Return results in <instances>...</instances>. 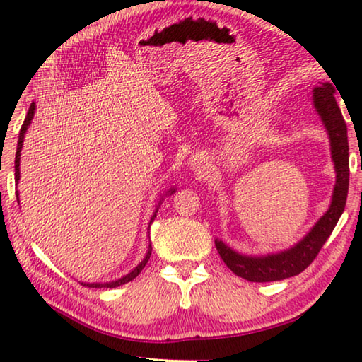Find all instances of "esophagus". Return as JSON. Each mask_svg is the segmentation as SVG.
Listing matches in <instances>:
<instances>
[{
	"mask_svg": "<svg viewBox=\"0 0 362 362\" xmlns=\"http://www.w3.org/2000/svg\"><path fill=\"white\" fill-rule=\"evenodd\" d=\"M188 166L198 175H206L207 170H209V164H207V159L203 155H193L188 159Z\"/></svg>",
	"mask_w": 362,
	"mask_h": 362,
	"instance_id": "esophagus-1",
	"label": "esophagus"
}]
</instances>
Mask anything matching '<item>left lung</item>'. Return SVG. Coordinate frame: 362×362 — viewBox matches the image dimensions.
I'll use <instances>...</instances> for the list:
<instances>
[{
  "label": "left lung",
  "instance_id": "obj_1",
  "mask_svg": "<svg viewBox=\"0 0 362 362\" xmlns=\"http://www.w3.org/2000/svg\"><path fill=\"white\" fill-rule=\"evenodd\" d=\"M332 83H321L313 89V105L322 121L330 144V158L335 168V185L327 211L311 226L302 240L293 246L268 254H243L216 238V247L220 257L236 276L250 283L281 281L302 273L316 259L324 243L335 228L345 211L348 183H350V155H348L346 124L335 102Z\"/></svg>",
  "mask_w": 362,
  "mask_h": 362
}]
</instances>
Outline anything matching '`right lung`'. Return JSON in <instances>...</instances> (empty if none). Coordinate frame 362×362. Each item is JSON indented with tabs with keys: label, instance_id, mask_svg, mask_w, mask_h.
Wrapping results in <instances>:
<instances>
[{
	"label": "right lung",
	"instance_id": "1",
	"mask_svg": "<svg viewBox=\"0 0 362 362\" xmlns=\"http://www.w3.org/2000/svg\"><path fill=\"white\" fill-rule=\"evenodd\" d=\"M35 110H36V102H32V105H30L28 112H27L25 121H23V124H22V127H21L19 140H17V151H16V161H14L16 185H19V180H21V151H22L23 139H25V134H27V131H28V126L32 124V119H33V116H35ZM173 193H175V187L168 188L166 192H164V193L161 194V198L158 199V203H156V206H155V211H153V216H151V218H150V225H151L153 220H155L156 212H158V209H159V207H161V204H163L164 196H169V194H173ZM16 196H17V201H19V192H16ZM19 204H21V201H19ZM150 225H148V228H150ZM150 255H151V244H148V249H146V254H145V257H144V260L140 262L136 268H132L129 273L124 274V276H121V278H118V279H113V281H107V283H81V284L86 286V287H95V289H102V287H107V289L110 287V289H113V287H118V286H122V284L129 283V281H132L134 278L139 276L140 272H142V269L145 268V265H146V263H148V260H150Z\"/></svg>",
	"mask_w": 362,
	"mask_h": 362
}]
</instances>
